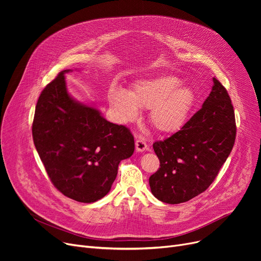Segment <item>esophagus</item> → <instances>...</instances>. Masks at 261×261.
<instances>
[{
    "instance_id": "34e87169",
    "label": "esophagus",
    "mask_w": 261,
    "mask_h": 261,
    "mask_svg": "<svg viewBox=\"0 0 261 261\" xmlns=\"http://www.w3.org/2000/svg\"><path fill=\"white\" fill-rule=\"evenodd\" d=\"M135 149L138 152H143L148 149V145L144 138H139L135 141Z\"/></svg>"
}]
</instances>
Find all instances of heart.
<instances>
[{
  "label": "heart",
  "instance_id": "obj_1",
  "mask_svg": "<svg viewBox=\"0 0 261 261\" xmlns=\"http://www.w3.org/2000/svg\"><path fill=\"white\" fill-rule=\"evenodd\" d=\"M172 75H160L136 81L130 92L113 89L109 93L110 105L122 122L138 118L140 108L150 109L152 126L162 133L179 131L197 102L196 91Z\"/></svg>",
  "mask_w": 261,
  "mask_h": 261
}]
</instances>
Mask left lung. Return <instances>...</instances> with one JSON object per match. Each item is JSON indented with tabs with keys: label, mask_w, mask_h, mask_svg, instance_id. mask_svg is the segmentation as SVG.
Listing matches in <instances>:
<instances>
[{
	"label": "left lung",
	"mask_w": 261,
	"mask_h": 261,
	"mask_svg": "<svg viewBox=\"0 0 261 261\" xmlns=\"http://www.w3.org/2000/svg\"><path fill=\"white\" fill-rule=\"evenodd\" d=\"M213 82L202 108L181 130L153 144L161 167L149 185L162 202L183 203L206 190L234 146V108L225 88L216 78Z\"/></svg>",
	"instance_id": "left-lung-1"
}]
</instances>
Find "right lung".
<instances>
[{
  "label": "right lung",
  "mask_w": 261,
  "mask_h": 261,
  "mask_svg": "<svg viewBox=\"0 0 261 261\" xmlns=\"http://www.w3.org/2000/svg\"><path fill=\"white\" fill-rule=\"evenodd\" d=\"M70 72H60L41 93L33 138L55 187L75 201L92 203L111 189L118 164L134 152V139L128 128L68 93L64 75Z\"/></svg>",
  "instance_id": "add662e5"
}]
</instances>
